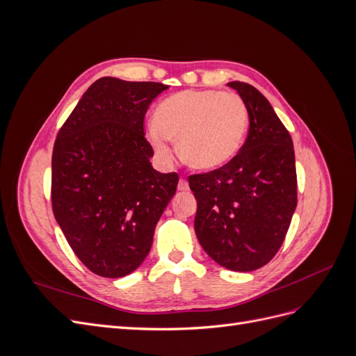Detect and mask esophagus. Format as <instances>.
Listing matches in <instances>:
<instances>
[{"instance_id": "34e87169", "label": "esophagus", "mask_w": 356, "mask_h": 356, "mask_svg": "<svg viewBox=\"0 0 356 356\" xmlns=\"http://www.w3.org/2000/svg\"><path fill=\"white\" fill-rule=\"evenodd\" d=\"M178 190L179 191H187L188 190V181L187 179H179Z\"/></svg>"}]
</instances>
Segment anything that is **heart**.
<instances>
[{"instance_id":"heart-1","label":"heart","mask_w":356,"mask_h":356,"mask_svg":"<svg viewBox=\"0 0 356 356\" xmlns=\"http://www.w3.org/2000/svg\"><path fill=\"white\" fill-rule=\"evenodd\" d=\"M248 110L236 93L220 90H184L163 99L148 127L156 153L170 159L168 139H175L186 165L213 170L230 161L243 144Z\"/></svg>"}]
</instances>
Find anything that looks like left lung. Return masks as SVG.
<instances>
[{
	"instance_id": "1",
	"label": "left lung",
	"mask_w": 356,
	"mask_h": 356,
	"mask_svg": "<svg viewBox=\"0 0 356 356\" xmlns=\"http://www.w3.org/2000/svg\"><path fill=\"white\" fill-rule=\"evenodd\" d=\"M250 131L229 163L188 177L197 200L196 236L215 263L234 272L266 266L281 248L297 207L293 139L254 86L230 81Z\"/></svg>"
}]
</instances>
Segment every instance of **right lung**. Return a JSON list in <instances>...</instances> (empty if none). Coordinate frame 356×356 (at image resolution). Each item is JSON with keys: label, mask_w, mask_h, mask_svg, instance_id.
<instances>
[{"label": "right lung", "mask_w": 356, "mask_h": 356, "mask_svg": "<svg viewBox=\"0 0 356 356\" xmlns=\"http://www.w3.org/2000/svg\"><path fill=\"white\" fill-rule=\"evenodd\" d=\"M168 86L96 80L56 136L51 208L79 260L95 275L122 277L141 266L178 174L149 163L144 117Z\"/></svg>", "instance_id": "obj_1"}]
</instances>
